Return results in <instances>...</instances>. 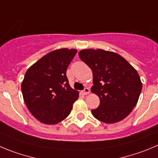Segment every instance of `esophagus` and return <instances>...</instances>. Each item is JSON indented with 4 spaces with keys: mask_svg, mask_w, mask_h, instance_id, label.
<instances>
[{
    "mask_svg": "<svg viewBox=\"0 0 158 158\" xmlns=\"http://www.w3.org/2000/svg\"><path fill=\"white\" fill-rule=\"evenodd\" d=\"M82 94H83V95H86V94H89V88H85V89L82 90Z\"/></svg>",
    "mask_w": 158,
    "mask_h": 158,
    "instance_id": "esophagus-1",
    "label": "esophagus"
}]
</instances>
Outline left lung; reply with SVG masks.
I'll return each mask as SVG.
<instances>
[{
    "label": "left lung",
    "mask_w": 158,
    "mask_h": 158,
    "mask_svg": "<svg viewBox=\"0 0 158 158\" xmlns=\"http://www.w3.org/2000/svg\"><path fill=\"white\" fill-rule=\"evenodd\" d=\"M79 56L93 72L91 91L100 98V105L91 110L97 119L115 123L127 117L137 104L142 90L138 72L119 54L101 49H86Z\"/></svg>",
    "instance_id": "8db88e82"
}]
</instances>
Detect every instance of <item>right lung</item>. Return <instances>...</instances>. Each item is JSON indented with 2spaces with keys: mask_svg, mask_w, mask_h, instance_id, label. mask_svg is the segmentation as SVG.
I'll return each mask as SVG.
<instances>
[{
  "mask_svg": "<svg viewBox=\"0 0 158 158\" xmlns=\"http://www.w3.org/2000/svg\"><path fill=\"white\" fill-rule=\"evenodd\" d=\"M77 53L76 49H58L32 64L22 82L26 105L37 120L54 125L69 116L79 92L72 89L66 70Z\"/></svg>",
  "mask_w": 158,
  "mask_h": 158,
  "instance_id": "obj_1",
  "label": "right lung"
}]
</instances>
